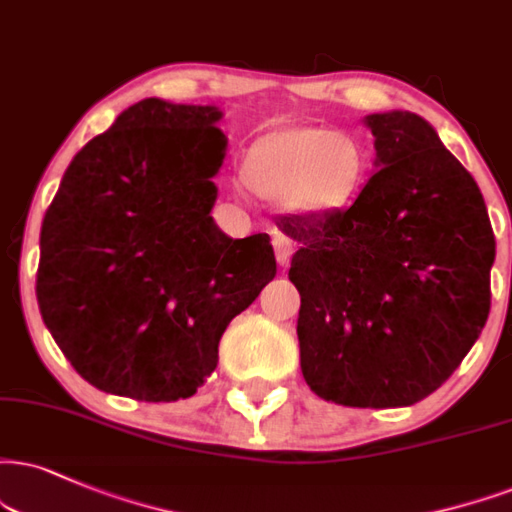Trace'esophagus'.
I'll return each mask as SVG.
<instances>
[{
	"instance_id": "obj_1",
	"label": "esophagus",
	"mask_w": 512,
	"mask_h": 512,
	"mask_svg": "<svg viewBox=\"0 0 512 512\" xmlns=\"http://www.w3.org/2000/svg\"><path fill=\"white\" fill-rule=\"evenodd\" d=\"M273 246H275V258L280 266H287L289 261H292V254H294V242L289 239L287 235H275L273 237Z\"/></svg>"
}]
</instances>
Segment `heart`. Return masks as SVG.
Instances as JSON below:
<instances>
[{"mask_svg":"<svg viewBox=\"0 0 512 512\" xmlns=\"http://www.w3.org/2000/svg\"><path fill=\"white\" fill-rule=\"evenodd\" d=\"M365 168V151L351 135L327 128H289L251 144L244 180L266 199L289 201L301 211H323L351 201Z\"/></svg>","mask_w":512,"mask_h":512,"instance_id":"obj_1","label":"heart"}]
</instances>
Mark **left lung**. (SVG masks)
<instances>
[{"label":"left lung","mask_w":512,"mask_h":512,"mask_svg":"<svg viewBox=\"0 0 512 512\" xmlns=\"http://www.w3.org/2000/svg\"><path fill=\"white\" fill-rule=\"evenodd\" d=\"M377 170L349 208L280 216L301 244V372L351 408L413 406L472 349L491 308L496 239L482 192L425 118H365Z\"/></svg>","instance_id":"8db88e82"}]
</instances>
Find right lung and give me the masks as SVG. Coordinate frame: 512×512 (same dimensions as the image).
<instances>
[{"label": "right lung", "instance_id": "obj_1", "mask_svg": "<svg viewBox=\"0 0 512 512\" xmlns=\"http://www.w3.org/2000/svg\"><path fill=\"white\" fill-rule=\"evenodd\" d=\"M220 116L156 97L132 104L73 156L44 213L42 320L106 394H197L225 327L277 273L268 235L232 239L211 218Z\"/></svg>", "mask_w": 512, "mask_h": 512}]
</instances>
